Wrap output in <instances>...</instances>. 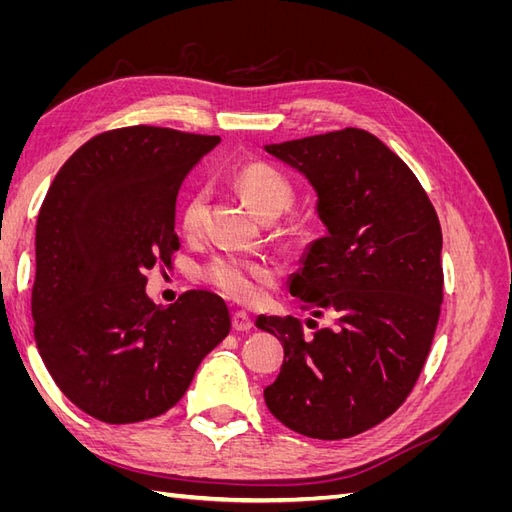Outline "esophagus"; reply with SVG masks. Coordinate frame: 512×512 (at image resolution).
I'll list each match as a JSON object with an SVG mask.
<instances>
[{"mask_svg": "<svg viewBox=\"0 0 512 512\" xmlns=\"http://www.w3.org/2000/svg\"><path fill=\"white\" fill-rule=\"evenodd\" d=\"M232 329L235 331H250L252 329V320L245 312H235L232 314Z\"/></svg>", "mask_w": 512, "mask_h": 512, "instance_id": "34e87169", "label": "esophagus"}]
</instances>
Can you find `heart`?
<instances>
[{
  "instance_id": "obj_1",
  "label": "heart",
  "mask_w": 512,
  "mask_h": 512,
  "mask_svg": "<svg viewBox=\"0 0 512 512\" xmlns=\"http://www.w3.org/2000/svg\"><path fill=\"white\" fill-rule=\"evenodd\" d=\"M235 188L258 215L273 220L284 213L294 200L292 181L267 162H250L239 166L230 177ZM209 211V194L198 188L185 196L179 222L185 235H198L205 226ZM205 282L211 284L224 297L237 303H254L260 299L262 288L275 277V269L269 262L243 258L235 254L215 256L203 269Z\"/></svg>"
}]
</instances>
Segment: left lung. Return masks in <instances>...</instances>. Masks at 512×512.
Returning a JSON list of instances; mask_svg holds the SVG:
<instances>
[{"label":"left lung","instance_id":"8db88e82","mask_svg":"<svg viewBox=\"0 0 512 512\" xmlns=\"http://www.w3.org/2000/svg\"><path fill=\"white\" fill-rule=\"evenodd\" d=\"M265 149L314 185L329 230L309 247L290 294L314 316L337 318L312 337L299 318L256 320L284 346L267 408L301 436L352 438L404 404L427 361L444 297L438 213L408 164L365 130Z\"/></svg>","mask_w":512,"mask_h":512}]
</instances>
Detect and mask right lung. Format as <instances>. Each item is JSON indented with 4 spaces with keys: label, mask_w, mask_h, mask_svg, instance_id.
Instances as JSON below:
<instances>
[{
    "label": "right lung",
    "mask_w": 512,
    "mask_h": 512,
    "mask_svg": "<svg viewBox=\"0 0 512 512\" xmlns=\"http://www.w3.org/2000/svg\"><path fill=\"white\" fill-rule=\"evenodd\" d=\"M218 143L145 123L108 130L76 149L46 192L36 346L59 391L102 423H141L173 408L230 331L218 294L188 290L162 307L145 292V273L179 250L181 183Z\"/></svg>",
    "instance_id": "right-lung-1"
}]
</instances>
